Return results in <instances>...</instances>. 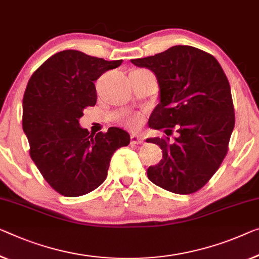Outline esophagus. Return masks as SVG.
<instances>
[{"mask_svg":"<svg viewBox=\"0 0 259 259\" xmlns=\"http://www.w3.org/2000/svg\"><path fill=\"white\" fill-rule=\"evenodd\" d=\"M131 143L133 144H143L144 143V138L140 136V135H133L131 136Z\"/></svg>","mask_w":259,"mask_h":259,"instance_id":"34e87169","label":"esophagus"}]
</instances>
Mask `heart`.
<instances>
[{
	"instance_id": "obj_1",
	"label": "heart",
	"mask_w": 259,
	"mask_h": 259,
	"mask_svg": "<svg viewBox=\"0 0 259 259\" xmlns=\"http://www.w3.org/2000/svg\"><path fill=\"white\" fill-rule=\"evenodd\" d=\"M126 123H128L131 128H136V126H138V124L141 123V117L140 116H133V117H130L128 121H126Z\"/></svg>"
}]
</instances>
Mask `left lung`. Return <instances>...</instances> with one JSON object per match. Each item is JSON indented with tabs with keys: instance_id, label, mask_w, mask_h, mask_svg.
Wrapping results in <instances>:
<instances>
[{
	"instance_id": "8db88e82",
	"label": "left lung",
	"mask_w": 259,
	"mask_h": 259,
	"mask_svg": "<svg viewBox=\"0 0 259 259\" xmlns=\"http://www.w3.org/2000/svg\"><path fill=\"white\" fill-rule=\"evenodd\" d=\"M156 74L160 102L149 118L152 129L168 137L149 138L163 150V159L148 168L154 185L176 194H191L206 185L228 152L235 125L229 81L209 53L176 45L151 57L131 59Z\"/></svg>"
}]
</instances>
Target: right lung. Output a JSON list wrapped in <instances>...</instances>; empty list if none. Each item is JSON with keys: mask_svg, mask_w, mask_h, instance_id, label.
Here are the masks:
<instances>
[{"mask_svg": "<svg viewBox=\"0 0 259 259\" xmlns=\"http://www.w3.org/2000/svg\"><path fill=\"white\" fill-rule=\"evenodd\" d=\"M121 64L65 50L31 75L23 96V131L31 159L61 195L74 198L98 188L111 156L130 143L129 134L116 126L92 135L79 124L84 108L96 103L94 81Z\"/></svg>", "mask_w": 259, "mask_h": 259, "instance_id": "obj_1", "label": "right lung"}]
</instances>
